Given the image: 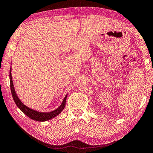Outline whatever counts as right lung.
Wrapping results in <instances>:
<instances>
[{
	"instance_id": "1",
	"label": "right lung",
	"mask_w": 153,
	"mask_h": 153,
	"mask_svg": "<svg viewBox=\"0 0 153 153\" xmlns=\"http://www.w3.org/2000/svg\"><path fill=\"white\" fill-rule=\"evenodd\" d=\"M10 89H11L12 97H13L14 102H15L16 106L19 108V109L22 111L23 113H24V114H26L27 116L29 117V118L31 119H33V120H37V121H46V120H50V119L53 118L54 117L58 116V115L59 114L62 110H63L65 106L67 95L65 96V97L64 98V100L62 102L61 105H60L59 107L57 108V109L54 110L51 112H49V113L38 112V111H37L31 109V108H28V106L24 105V104H23L22 102H21V100L19 99L17 95H16L15 91H14L13 82H12V74H11V68H10Z\"/></svg>"
}]
</instances>
